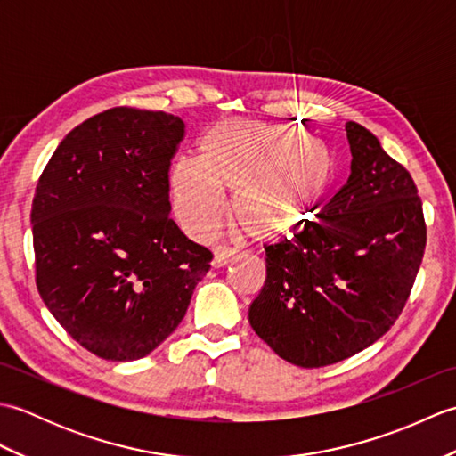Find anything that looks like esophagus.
Here are the masks:
<instances>
[{
	"label": "esophagus",
	"mask_w": 456,
	"mask_h": 456,
	"mask_svg": "<svg viewBox=\"0 0 456 456\" xmlns=\"http://www.w3.org/2000/svg\"><path fill=\"white\" fill-rule=\"evenodd\" d=\"M239 258V250L231 248V247H225V245H217L216 248H213V268H221L229 265L231 260Z\"/></svg>",
	"instance_id": "obj_1"
}]
</instances>
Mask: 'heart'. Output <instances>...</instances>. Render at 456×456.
I'll return each instance as SVG.
<instances>
[{"label": "heart", "instance_id": "1", "mask_svg": "<svg viewBox=\"0 0 456 456\" xmlns=\"http://www.w3.org/2000/svg\"><path fill=\"white\" fill-rule=\"evenodd\" d=\"M333 176L327 144L294 127L243 118L221 119L200 139L198 159L172 167L178 217L191 233L209 235L232 191L237 225L258 240L297 233L314 217Z\"/></svg>", "mask_w": 456, "mask_h": 456}]
</instances>
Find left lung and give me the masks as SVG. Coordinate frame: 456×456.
I'll list each match as a JSON object with an SVG mask.
<instances>
[{"label":"left lung","instance_id":"obj_1","mask_svg":"<svg viewBox=\"0 0 456 456\" xmlns=\"http://www.w3.org/2000/svg\"><path fill=\"white\" fill-rule=\"evenodd\" d=\"M345 129L351 176L315 221L265 247L266 282L248 309L255 333L302 368L345 361L388 331L428 243L411 174L362 125Z\"/></svg>","mask_w":456,"mask_h":456}]
</instances>
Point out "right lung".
<instances>
[{
	"instance_id": "1",
	"label": "right lung",
	"mask_w": 456,
	"mask_h": 456,
	"mask_svg": "<svg viewBox=\"0 0 456 456\" xmlns=\"http://www.w3.org/2000/svg\"><path fill=\"white\" fill-rule=\"evenodd\" d=\"M176 115L113 108L80 123L38 178L35 282L66 333L105 361L147 356L186 315L213 255L170 219Z\"/></svg>"
}]
</instances>
